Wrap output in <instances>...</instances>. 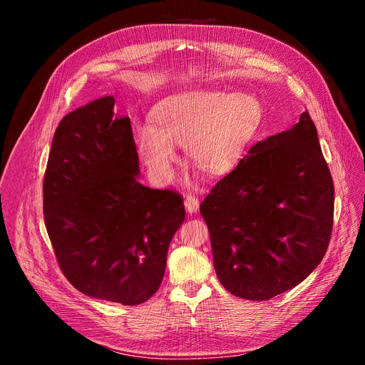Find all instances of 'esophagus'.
Instances as JSON below:
<instances>
[{
    "instance_id": "esophagus-1",
    "label": "esophagus",
    "mask_w": 365,
    "mask_h": 365,
    "mask_svg": "<svg viewBox=\"0 0 365 365\" xmlns=\"http://www.w3.org/2000/svg\"><path fill=\"white\" fill-rule=\"evenodd\" d=\"M198 206H200V202H198V198H197L195 195L187 194V195L185 197V207H186L187 212H190V214L197 212Z\"/></svg>"
}]
</instances>
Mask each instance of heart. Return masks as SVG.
I'll use <instances>...</instances> for the list:
<instances>
[{
	"label": "heart",
	"instance_id": "obj_1",
	"mask_svg": "<svg viewBox=\"0 0 365 365\" xmlns=\"http://www.w3.org/2000/svg\"><path fill=\"white\" fill-rule=\"evenodd\" d=\"M261 104L250 93L187 91L162 100L153 127L135 133L138 155L156 182H167L183 145L187 162L210 178L226 175L242 159L261 124Z\"/></svg>",
	"mask_w": 365,
	"mask_h": 365
}]
</instances>
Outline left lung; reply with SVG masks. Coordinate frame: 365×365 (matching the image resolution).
<instances>
[{
    "instance_id": "8db88e82",
    "label": "left lung",
    "mask_w": 365,
    "mask_h": 365,
    "mask_svg": "<svg viewBox=\"0 0 365 365\" xmlns=\"http://www.w3.org/2000/svg\"><path fill=\"white\" fill-rule=\"evenodd\" d=\"M334 182L307 112L259 140L203 200L217 276L230 294L268 300L307 279L327 250Z\"/></svg>"
}]
</instances>
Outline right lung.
<instances>
[{"instance_id":"add662e5","label":"right lung","mask_w":365,"mask_h":365,"mask_svg":"<svg viewBox=\"0 0 365 365\" xmlns=\"http://www.w3.org/2000/svg\"><path fill=\"white\" fill-rule=\"evenodd\" d=\"M103 97L58 123L43 178V218L62 273L86 296L125 307L163 279L183 197L140 185L128 116Z\"/></svg>"}]
</instances>
